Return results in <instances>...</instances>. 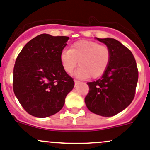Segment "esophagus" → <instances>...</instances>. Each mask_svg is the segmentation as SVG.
I'll return each mask as SVG.
<instances>
[{
    "label": "esophagus",
    "instance_id": "1",
    "mask_svg": "<svg viewBox=\"0 0 150 150\" xmlns=\"http://www.w3.org/2000/svg\"><path fill=\"white\" fill-rule=\"evenodd\" d=\"M80 83V81H79L78 80H75V85H77V84H78V83Z\"/></svg>",
    "mask_w": 150,
    "mask_h": 150
}]
</instances>
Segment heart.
Segmentation results:
<instances>
[{"mask_svg":"<svg viewBox=\"0 0 150 150\" xmlns=\"http://www.w3.org/2000/svg\"><path fill=\"white\" fill-rule=\"evenodd\" d=\"M111 59V51L107 45L87 40L75 42L69 49L63 50L60 54V63L67 73L78 66L75 75L81 78H97L107 70Z\"/></svg>","mask_w":150,"mask_h":150,"instance_id":"obj_1","label":"heart"}]
</instances>
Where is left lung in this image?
<instances>
[{"mask_svg":"<svg viewBox=\"0 0 150 150\" xmlns=\"http://www.w3.org/2000/svg\"><path fill=\"white\" fill-rule=\"evenodd\" d=\"M111 51L107 70L98 80L87 82L85 103L91 112L112 117L127 108L135 96L138 69L132 52L117 40L96 38Z\"/></svg>","mask_w":150,"mask_h":150,"instance_id":"obj_1","label":"left lung"}]
</instances>
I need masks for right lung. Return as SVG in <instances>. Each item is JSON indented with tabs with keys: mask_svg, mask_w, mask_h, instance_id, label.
<instances>
[{
	"mask_svg": "<svg viewBox=\"0 0 150 150\" xmlns=\"http://www.w3.org/2000/svg\"><path fill=\"white\" fill-rule=\"evenodd\" d=\"M68 40V36L40 34L28 42L16 58L13 91L30 115L44 118L57 113L73 89V78L60 60Z\"/></svg>",
	"mask_w": 150,
	"mask_h": 150,
	"instance_id": "1",
	"label": "right lung"
}]
</instances>
